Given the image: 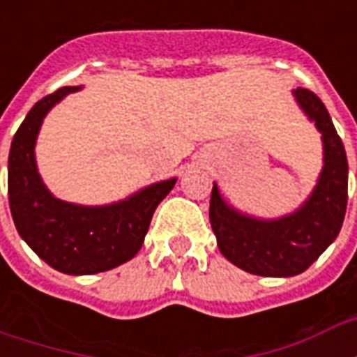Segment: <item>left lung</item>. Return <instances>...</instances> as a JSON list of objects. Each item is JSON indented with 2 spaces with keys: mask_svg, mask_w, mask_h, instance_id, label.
<instances>
[{
  "mask_svg": "<svg viewBox=\"0 0 357 357\" xmlns=\"http://www.w3.org/2000/svg\"><path fill=\"white\" fill-rule=\"evenodd\" d=\"M294 101L323 141V168L314 191L298 208L281 218L250 216L225 201L214 183L210 225L220 252L248 273L292 277L306 271L337 239L348 202V160L321 99L310 89H292Z\"/></svg>",
  "mask_w": 357,
  "mask_h": 357,
  "instance_id": "8db88e82",
  "label": "left lung"
}]
</instances>
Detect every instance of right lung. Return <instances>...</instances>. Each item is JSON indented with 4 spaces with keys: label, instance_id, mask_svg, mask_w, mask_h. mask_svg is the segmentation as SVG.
Listing matches in <instances>:
<instances>
[{
    "label": "right lung",
    "instance_id": "1",
    "mask_svg": "<svg viewBox=\"0 0 357 357\" xmlns=\"http://www.w3.org/2000/svg\"><path fill=\"white\" fill-rule=\"evenodd\" d=\"M80 89L61 88L36 102L13 137L7 164L9 206L17 231L43 262L68 275L109 271L132 260L145 241L156 206L178 181H156L102 206L74 204L51 193L38 172L36 139L47 112Z\"/></svg>",
    "mask_w": 357,
    "mask_h": 357
}]
</instances>
